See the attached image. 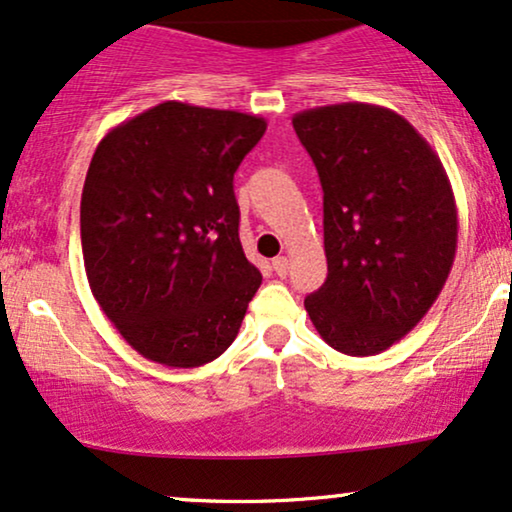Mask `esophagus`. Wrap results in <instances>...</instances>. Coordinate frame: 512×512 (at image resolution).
I'll return each mask as SVG.
<instances>
[{"mask_svg": "<svg viewBox=\"0 0 512 512\" xmlns=\"http://www.w3.org/2000/svg\"><path fill=\"white\" fill-rule=\"evenodd\" d=\"M271 267H274L278 276H286L288 274V257H283V255L274 257V260H271Z\"/></svg>", "mask_w": 512, "mask_h": 512, "instance_id": "34e87169", "label": "esophagus"}]
</instances>
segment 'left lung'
Instances as JSON below:
<instances>
[{"label":"left lung","instance_id":"8db88e82","mask_svg":"<svg viewBox=\"0 0 512 512\" xmlns=\"http://www.w3.org/2000/svg\"><path fill=\"white\" fill-rule=\"evenodd\" d=\"M323 189L328 276L304 300L323 340L373 357L418 326L454 267L451 181L409 120L373 103L293 115Z\"/></svg>","mask_w":512,"mask_h":512}]
</instances>
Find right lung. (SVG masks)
Returning a JSON list of instances; mask_svg holds the SVG:
<instances>
[{
	"label": "right lung",
	"instance_id": "right-lung-1",
	"mask_svg": "<svg viewBox=\"0 0 512 512\" xmlns=\"http://www.w3.org/2000/svg\"><path fill=\"white\" fill-rule=\"evenodd\" d=\"M267 120L165 101L96 146L80 203L89 288L141 357L215 361L262 274L238 238L234 174Z\"/></svg>",
	"mask_w": 512,
	"mask_h": 512
}]
</instances>
